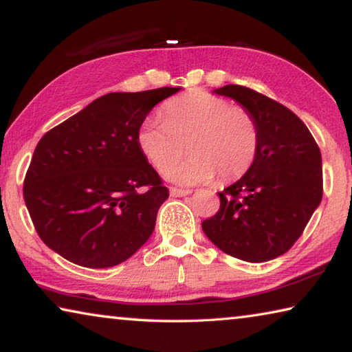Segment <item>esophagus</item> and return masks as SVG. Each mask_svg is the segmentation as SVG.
<instances>
[{"label":"esophagus","mask_w":352,"mask_h":352,"mask_svg":"<svg viewBox=\"0 0 352 352\" xmlns=\"http://www.w3.org/2000/svg\"><path fill=\"white\" fill-rule=\"evenodd\" d=\"M192 190L190 189H180V188H170V195L172 197H184V195H189Z\"/></svg>","instance_id":"esophagus-1"}]
</instances>
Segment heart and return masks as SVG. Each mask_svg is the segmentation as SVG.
Wrapping results in <instances>:
<instances>
[{
  "label": "heart",
  "mask_w": 352,
  "mask_h": 352,
  "mask_svg": "<svg viewBox=\"0 0 352 352\" xmlns=\"http://www.w3.org/2000/svg\"><path fill=\"white\" fill-rule=\"evenodd\" d=\"M259 138L252 113L206 91L170 99L163 107V118H146L136 133L147 162L182 184L206 182L214 174L220 182L243 177L258 157ZM186 142L193 155L175 164Z\"/></svg>",
  "instance_id": "1"
}]
</instances>
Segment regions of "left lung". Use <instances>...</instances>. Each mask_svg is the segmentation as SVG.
Segmentation results:
<instances>
[{
  "mask_svg": "<svg viewBox=\"0 0 352 352\" xmlns=\"http://www.w3.org/2000/svg\"><path fill=\"white\" fill-rule=\"evenodd\" d=\"M214 93L252 113L261 138L252 169L219 192V211L201 228L233 258L275 259L298 241L323 197L318 144L294 111L252 88L225 85Z\"/></svg>",
  "mask_w": 352,
  "mask_h": 352,
  "instance_id": "obj_1",
  "label": "left lung"
}]
</instances>
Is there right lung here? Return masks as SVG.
Returning a JSON list of instances; mask_svg holds the SVG:
<instances>
[{
    "mask_svg": "<svg viewBox=\"0 0 352 352\" xmlns=\"http://www.w3.org/2000/svg\"><path fill=\"white\" fill-rule=\"evenodd\" d=\"M180 88L109 93L43 135L23 195L40 239L62 258L107 269L144 245L169 197L136 133Z\"/></svg>",
    "mask_w": 352,
    "mask_h": 352,
    "instance_id": "add662e5",
    "label": "right lung"
}]
</instances>
